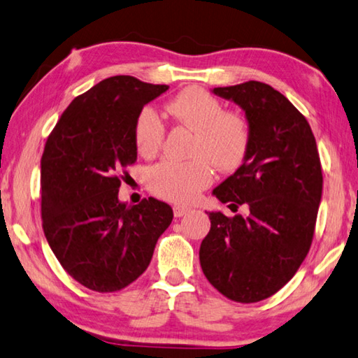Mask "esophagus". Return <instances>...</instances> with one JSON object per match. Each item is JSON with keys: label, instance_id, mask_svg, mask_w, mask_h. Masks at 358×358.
Listing matches in <instances>:
<instances>
[{"label": "esophagus", "instance_id": "obj_1", "mask_svg": "<svg viewBox=\"0 0 358 358\" xmlns=\"http://www.w3.org/2000/svg\"><path fill=\"white\" fill-rule=\"evenodd\" d=\"M190 209L189 208H185V206H179V204H176V206H173V212H174V217H184L187 212H189Z\"/></svg>", "mask_w": 358, "mask_h": 358}]
</instances>
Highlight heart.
Returning <instances> with one entry per match:
<instances>
[{
  "label": "heart",
  "mask_w": 358,
  "mask_h": 358,
  "mask_svg": "<svg viewBox=\"0 0 358 358\" xmlns=\"http://www.w3.org/2000/svg\"><path fill=\"white\" fill-rule=\"evenodd\" d=\"M173 121L195 134L190 162H163L149 171V187L157 196L174 203H190L214 179L218 171H234L247 159L252 130L247 119L224 111L220 100L199 87H187L166 105ZM135 146L143 157L159 152L165 125L155 110L146 106L135 119Z\"/></svg>",
  "instance_id": "b5f03b06"
}]
</instances>
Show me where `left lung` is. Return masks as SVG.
Segmentation results:
<instances>
[{
  "instance_id": "obj_1",
  "label": "left lung",
  "mask_w": 358,
  "mask_h": 358,
  "mask_svg": "<svg viewBox=\"0 0 358 358\" xmlns=\"http://www.w3.org/2000/svg\"><path fill=\"white\" fill-rule=\"evenodd\" d=\"M245 113L252 144L245 162L214 195L248 217L209 212L210 231L199 247L209 283L234 302L273 296L289 281L311 247L322 195V169L305 116L261 81L214 87Z\"/></svg>"
}]
</instances>
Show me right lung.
<instances>
[{"label":"right lung","mask_w":358,"mask_h":358,"mask_svg":"<svg viewBox=\"0 0 358 358\" xmlns=\"http://www.w3.org/2000/svg\"><path fill=\"white\" fill-rule=\"evenodd\" d=\"M169 86L116 75L62 113L41 160L42 228L64 271L97 292H115L146 271L173 209L155 198H117L136 160L135 119Z\"/></svg>","instance_id":"right-lung-1"}]
</instances>
